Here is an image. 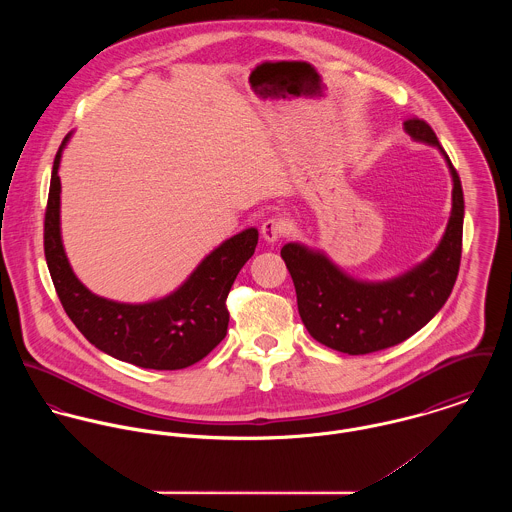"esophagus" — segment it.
I'll return each mask as SVG.
<instances>
[{
	"label": "esophagus",
	"instance_id": "1",
	"mask_svg": "<svg viewBox=\"0 0 512 512\" xmlns=\"http://www.w3.org/2000/svg\"><path fill=\"white\" fill-rule=\"evenodd\" d=\"M286 230H288V220L284 217H272V219L264 220L262 228H260L262 238L266 242H276Z\"/></svg>",
	"mask_w": 512,
	"mask_h": 512
}]
</instances>
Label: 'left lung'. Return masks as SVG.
Wrapping results in <instances>:
<instances>
[{
  "instance_id": "left-lung-1",
  "label": "left lung",
  "mask_w": 512,
  "mask_h": 512,
  "mask_svg": "<svg viewBox=\"0 0 512 512\" xmlns=\"http://www.w3.org/2000/svg\"><path fill=\"white\" fill-rule=\"evenodd\" d=\"M404 130L414 140L438 147L453 179L451 217L428 260L388 282H361L323 252L297 242L282 248L303 325L315 341L339 353L368 355L406 341L438 313L457 280L465 211L459 175L428 122L410 118Z\"/></svg>"
}]
</instances>
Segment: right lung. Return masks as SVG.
<instances>
[{"mask_svg": "<svg viewBox=\"0 0 512 512\" xmlns=\"http://www.w3.org/2000/svg\"><path fill=\"white\" fill-rule=\"evenodd\" d=\"M63 140L55 155L45 211V258L57 295L76 329L102 353L153 370H179L205 359L228 329L226 297L258 244L246 228L215 248L169 295L149 303H120L90 292L74 276L61 240Z\"/></svg>", "mask_w": 512, "mask_h": 512, "instance_id": "obj_1", "label": "right lung"}]
</instances>
